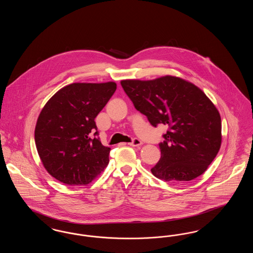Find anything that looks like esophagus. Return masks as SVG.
I'll return each instance as SVG.
<instances>
[{
	"instance_id": "1",
	"label": "esophagus",
	"mask_w": 253,
	"mask_h": 253,
	"mask_svg": "<svg viewBox=\"0 0 253 253\" xmlns=\"http://www.w3.org/2000/svg\"><path fill=\"white\" fill-rule=\"evenodd\" d=\"M128 144L130 145V146H132V147H140V146L142 145V142H141L139 139L134 138L132 142H130V143H128Z\"/></svg>"
}]
</instances>
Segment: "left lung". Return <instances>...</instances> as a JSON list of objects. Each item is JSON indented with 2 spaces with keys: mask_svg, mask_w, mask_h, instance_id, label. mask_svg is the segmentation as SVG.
I'll use <instances>...</instances> for the list:
<instances>
[{
  "mask_svg": "<svg viewBox=\"0 0 253 253\" xmlns=\"http://www.w3.org/2000/svg\"><path fill=\"white\" fill-rule=\"evenodd\" d=\"M121 84L153 126H169L165 140L159 143L161 157L152 173L169 182L193 180L204 173L222 142L220 114L204 92L174 76L123 80Z\"/></svg>",
  "mask_w": 253,
  "mask_h": 253,
  "instance_id": "1",
  "label": "left lung"
}]
</instances>
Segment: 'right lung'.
<instances>
[{
	"label": "right lung",
	"mask_w": 253,
	"mask_h": 253,
	"mask_svg": "<svg viewBox=\"0 0 253 253\" xmlns=\"http://www.w3.org/2000/svg\"><path fill=\"white\" fill-rule=\"evenodd\" d=\"M116 90L114 82L76 83L45 103L37 121L35 143L51 176L66 185H87L107 167L111 149L92 133L96 116Z\"/></svg>",
	"instance_id": "right-lung-1"
}]
</instances>
